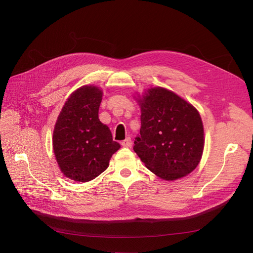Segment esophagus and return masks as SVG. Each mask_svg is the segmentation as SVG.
<instances>
[{
	"label": "esophagus",
	"instance_id": "34e87169",
	"mask_svg": "<svg viewBox=\"0 0 253 253\" xmlns=\"http://www.w3.org/2000/svg\"><path fill=\"white\" fill-rule=\"evenodd\" d=\"M121 145H122V147H125V148L131 147V145H132V139L129 138V137H127V138H126L125 140L121 141Z\"/></svg>",
	"mask_w": 253,
	"mask_h": 253
}]
</instances>
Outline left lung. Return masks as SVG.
I'll use <instances>...</instances> for the list:
<instances>
[{"mask_svg":"<svg viewBox=\"0 0 253 253\" xmlns=\"http://www.w3.org/2000/svg\"><path fill=\"white\" fill-rule=\"evenodd\" d=\"M138 99L140 135L134 151L148 169L165 180L192 172L204 150V126L200 113L173 91L150 88Z\"/></svg>","mask_w":253,"mask_h":253,"instance_id":"left-lung-1","label":"left lung"}]
</instances>
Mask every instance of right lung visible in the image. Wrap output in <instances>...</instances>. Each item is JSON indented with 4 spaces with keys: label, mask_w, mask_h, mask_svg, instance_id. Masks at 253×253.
<instances>
[{
    "label": "right lung",
    "mask_w": 253,
    "mask_h": 253,
    "mask_svg": "<svg viewBox=\"0 0 253 253\" xmlns=\"http://www.w3.org/2000/svg\"><path fill=\"white\" fill-rule=\"evenodd\" d=\"M102 90L84 85L67 99L52 134L53 153L66 177L85 182L108 169L120 144L113 140L108 126L99 120Z\"/></svg>",
    "instance_id": "add662e5"
}]
</instances>
